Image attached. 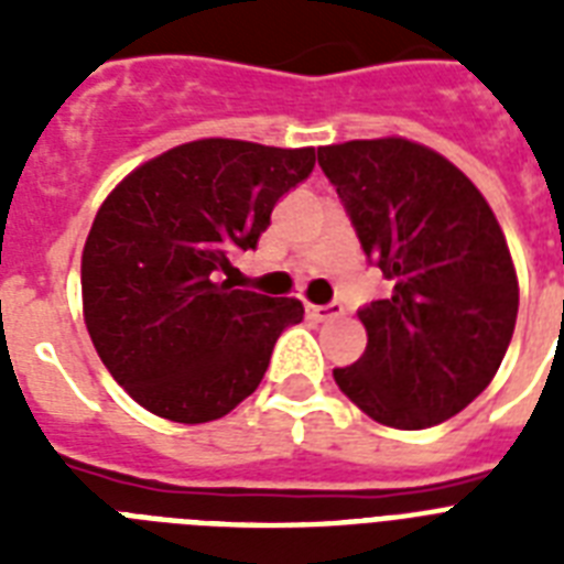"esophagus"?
Masks as SVG:
<instances>
[{"label": "esophagus", "mask_w": 564, "mask_h": 564, "mask_svg": "<svg viewBox=\"0 0 564 564\" xmlns=\"http://www.w3.org/2000/svg\"><path fill=\"white\" fill-rule=\"evenodd\" d=\"M307 316L316 318V322H325V318L343 316V304H307Z\"/></svg>", "instance_id": "1"}]
</instances>
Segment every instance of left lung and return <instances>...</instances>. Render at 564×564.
<instances>
[{
    "instance_id": "1",
    "label": "left lung",
    "mask_w": 564,
    "mask_h": 564,
    "mask_svg": "<svg viewBox=\"0 0 564 564\" xmlns=\"http://www.w3.org/2000/svg\"><path fill=\"white\" fill-rule=\"evenodd\" d=\"M318 166L392 295L362 307L366 351L336 386L386 427L463 412L498 375L518 316V274L489 202L445 154L406 137L322 145Z\"/></svg>"
}]
</instances>
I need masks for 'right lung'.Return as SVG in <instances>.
<instances>
[{"mask_svg": "<svg viewBox=\"0 0 564 564\" xmlns=\"http://www.w3.org/2000/svg\"><path fill=\"white\" fill-rule=\"evenodd\" d=\"M316 149L207 137L128 172L82 251L84 325L105 369L154 415L204 424L254 392L299 299L234 290V251L269 228Z\"/></svg>", "mask_w": 564, "mask_h": 564, "instance_id": "obj_1", "label": "right lung"}]
</instances>
